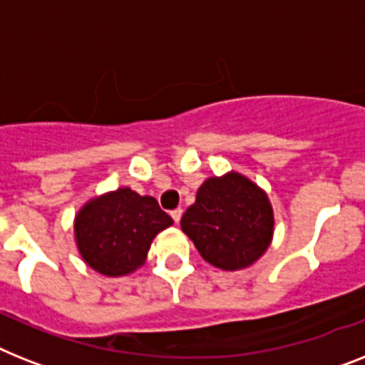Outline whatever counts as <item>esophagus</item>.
Wrapping results in <instances>:
<instances>
[{
    "label": "esophagus",
    "mask_w": 365,
    "mask_h": 365,
    "mask_svg": "<svg viewBox=\"0 0 365 365\" xmlns=\"http://www.w3.org/2000/svg\"><path fill=\"white\" fill-rule=\"evenodd\" d=\"M180 216H182V209L171 210V218H173V222H175V224H179L180 222Z\"/></svg>",
    "instance_id": "1"
}]
</instances>
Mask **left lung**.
I'll use <instances>...</instances> for the list:
<instances>
[{
	"label": "left lung",
	"instance_id": "obj_1",
	"mask_svg": "<svg viewBox=\"0 0 365 365\" xmlns=\"http://www.w3.org/2000/svg\"><path fill=\"white\" fill-rule=\"evenodd\" d=\"M180 230L207 263L235 272L252 267L269 250L274 210L261 186L227 171L203 180L195 203L180 218Z\"/></svg>",
	"mask_w": 365,
	"mask_h": 365
}]
</instances>
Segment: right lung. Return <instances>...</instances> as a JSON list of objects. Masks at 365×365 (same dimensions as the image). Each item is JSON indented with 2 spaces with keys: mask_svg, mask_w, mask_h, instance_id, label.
Instances as JSON below:
<instances>
[{
  "mask_svg": "<svg viewBox=\"0 0 365 365\" xmlns=\"http://www.w3.org/2000/svg\"><path fill=\"white\" fill-rule=\"evenodd\" d=\"M173 225L150 195L128 186L95 195L74 216V240L95 272L119 278L145 264L155 237Z\"/></svg>",
  "mask_w": 365,
  "mask_h": 365,
  "instance_id": "obj_1",
  "label": "right lung"
}]
</instances>
